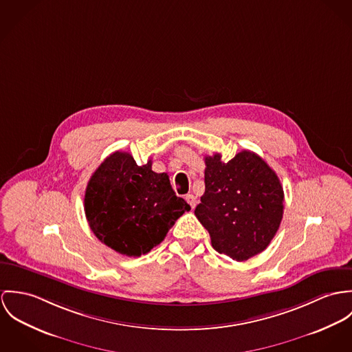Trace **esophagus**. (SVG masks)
<instances>
[{
    "label": "esophagus",
    "instance_id": "34e87169",
    "mask_svg": "<svg viewBox=\"0 0 352 352\" xmlns=\"http://www.w3.org/2000/svg\"><path fill=\"white\" fill-rule=\"evenodd\" d=\"M185 199L189 202V205L192 206V209H195V204H197V198L193 195H186Z\"/></svg>",
    "mask_w": 352,
    "mask_h": 352
}]
</instances>
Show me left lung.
Here are the masks:
<instances>
[{"mask_svg": "<svg viewBox=\"0 0 352 352\" xmlns=\"http://www.w3.org/2000/svg\"><path fill=\"white\" fill-rule=\"evenodd\" d=\"M205 193L195 214L212 247L243 262L265 251L283 214V189L273 168L252 151L230 162L205 157Z\"/></svg>", "mask_w": 352, "mask_h": 352, "instance_id": "8db88e82", "label": "left lung"}]
</instances>
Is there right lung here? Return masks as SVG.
I'll use <instances>...</instances> for the list:
<instances>
[{"instance_id":"obj_1","label":"right lung","mask_w":352,"mask_h":352,"mask_svg":"<svg viewBox=\"0 0 352 352\" xmlns=\"http://www.w3.org/2000/svg\"><path fill=\"white\" fill-rule=\"evenodd\" d=\"M151 166L153 160L139 166L129 153L116 151L87 182L85 214L90 230L121 255L150 252L190 210L174 193L168 175L157 174Z\"/></svg>"}]
</instances>
